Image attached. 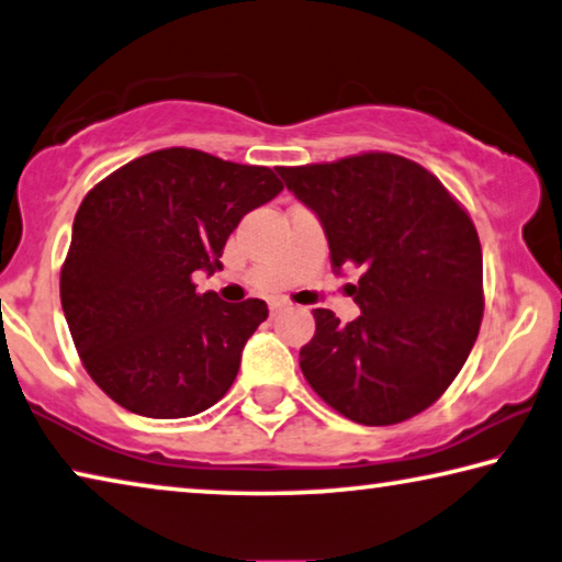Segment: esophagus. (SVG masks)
<instances>
[{"mask_svg":"<svg viewBox=\"0 0 562 562\" xmlns=\"http://www.w3.org/2000/svg\"><path fill=\"white\" fill-rule=\"evenodd\" d=\"M279 308H281L279 304H271V314H279Z\"/></svg>","mask_w":562,"mask_h":562,"instance_id":"esophagus-1","label":"esophagus"}]
</instances>
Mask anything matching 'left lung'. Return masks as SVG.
Instances as JSON below:
<instances>
[{
	"mask_svg": "<svg viewBox=\"0 0 562 562\" xmlns=\"http://www.w3.org/2000/svg\"><path fill=\"white\" fill-rule=\"evenodd\" d=\"M276 170L322 221L334 271L361 269L359 318L314 308L316 334L299 351L311 390L367 427L425 412L460 374L485 311L470 213L394 153Z\"/></svg>",
	"mask_w": 562,
	"mask_h": 562,
	"instance_id": "left-lung-1",
	"label": "left lung"
}]
</instances>
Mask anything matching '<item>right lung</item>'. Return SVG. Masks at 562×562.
Masks as SVG:
<instances>
[{"label":"right lung","instance_id":"right-lung-1","mask_svg":"<svg viewBox=\"0 0 562 562\" xmlns=\"http://www.w3.org/2000/svg\"><path fill=\"white\" fill-rule=\"evenodd\" d=\"M281 191L271 168L166 148L110 172L85 195L59 299L85 369L112 402L143 417L180 419L231 390L269 306L198 293L193 273L223 269L233 228Z\"/></svg>","mask_w":562,"mask_h":562}]
</instances>
